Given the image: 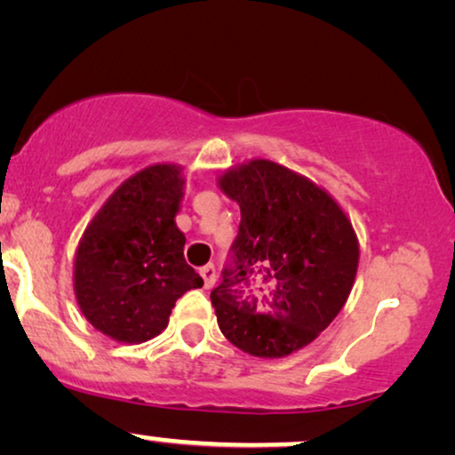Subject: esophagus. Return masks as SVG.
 Masks as SVG:
<instances>
[{
	"label": "esophagus",
	"mask_w": 455,
	"mask_h": 455,
	"mask_svg": "<svg viewBox=\"0 0 455 455\" xmlns=\"http://www.w3.org/2000/svg\"><path fill=\"white\" fill-rule=\"evenodd\" d=\"M201 275H203V279H204V288H213L215 285V267L213 265H204V267H201Z\"/></svg>",
	"instance_id": "esophagus-1"
}]
</instances>
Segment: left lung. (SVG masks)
Instances as JSON below:
<instances>
[{
  "instance_id": "left-lung-1",
  "label": "left lung",
  "mask_w": 455,
  "mask_h": 455,
  "mask_svg": "<svg viewBox=\"0 0 455 455\" xmlns=\"http://www.w3.org/2000/svg\"><path fill=\"white\" fill-rule=\"evenodd\" d=\"M220 186L242 220L211 291L217 323L252 356H288L346 304L358 269L356 234L325 190L273 161H248L223 173Z\"/></svg>"
}]
</instances>
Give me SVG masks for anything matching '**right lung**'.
<instances>
[{
  "instance_id": "obj_1",
  "label": "right lung",
  "mask_w": 455,
  "mask_h": 455,
  "mask_svg": "<svg viewBox=\"0 0 455 455\" xmlns=\"http://www.w3.org/2000/svg\"><path fill=\"white\" fill-rule=\"evenodd\" d=\"M182 186L180 167H147L126 180L84 229L74 291L86 321L109 338L128 344L155 338L178 298L203 288L173 221Z\"/></svg>"
}]
</instances>
